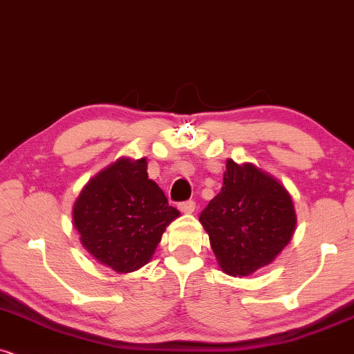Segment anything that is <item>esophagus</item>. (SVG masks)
<instances>
[{
    "label": "esophagus",
    "mask_w": 354,
    "mask_h": 354,
    "mask_svg": "<svg viewBox=\"0 0 354 354\" xmlns=\"http://www.w3.org/2000/svg\"><path fill=\"white\" fill-rule=\"evenodd\" d=\"M178 208H180V212H184V213H194L195 202L194 200H187V202H182L180 205H178Z\"/></svg>",
    "instance_id": "esophagus-1"
}]
</instances>
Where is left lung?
<instances>
[{"mask_svg":"<svg viewBox=\"0 0 354 354\" xmlns=\"http://www.w3.org/2000/svg\"><path fill=\"white\" fill-rule=\"evenodd\" d=\"M216 263L230 276H250L272 263L294 236L297 215L286 187L256 167L226 160L223 187L200 215Z\"/></svg>","mask_w":354,"mask_h":354,"instance_id":"1","label":"left lung"}]
</instances>
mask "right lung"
<instances>
[{
    "label": "right lung",
    "mask_w": 354,
    "mask_h": 354,
    "mask_svg": "<svg viewBox=\"0 0 354 354\" xmlns=\"http://www.w3.org/2000/svg\"><path fill=\"white\" fill-rule=\"evenodd\" d=\"M180 216L147 177V159L120 157L91 177L72 208L80 243L100 264L120 274L151 261L165 228Z\"/></svg>",
    "instance_id": "obj_1"
}]
</instances>
